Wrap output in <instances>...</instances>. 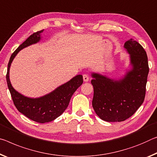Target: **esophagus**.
Returning <instances> with one entry per match:
<instances>
[{
    "mask_svg": "<svg viewBox=\"0 0 157 157\" xmlns=\"http://www.w3.org/2000/svg\"><path fill=\"white\" fill-rule=\"evenodd\" d=\"M83 79H84V82H88L89 81V78L87 74H84L83 75Z\"/></svg>",
    "mask_w": 157,
    "mask_h": 157,
    "instance_id": "34e87169",
    "label": "esophagus"
}]
</instances>
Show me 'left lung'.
Wrapping results in <instances>:
<instances>
[{
	"label": "left lung",
	"instance_id": "obj_1",
	"mask_svg": "<svg viewBox=\"0 0 157 157\" xmlns=\"http://www.w3.org/2000/svg\"><path fill=\"white\" fill-rule=\"evenodd\" d=\"M124 47L130 54L133 68L123 79L115 81L99 74H92V105L97 115L106 121H122L128 119L145 99L149 73L147 53L133 39L126 41Z\"/></svg>",
	"mask_w": 157,
	"mask_h": 157
}]
</instances>
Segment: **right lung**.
Wrapping results in <instances>:
<instances>
[{
    "mask_svg": "<svg viewBox=\"0 0 157 157\" xmlns=\"http://www.w3.org/2000/svg\"><path fill=\"white\" fill-rule=\"evenodd\" d=\"M43 31V30H41L31 35L13 52L7 65L6 74L7 86L17 110L31 120L42 124L53 121L60 116L68 108L74 92L83 83L82 75H78L68 82L59 86L50 94L38 98H27L14 90L9 78L10 67L12 61L21 49L38 42L40 40V33Z\"/></svg>",
    "mask_w": 157,
    "mask_h": 157,
    "instance_id": "obj_1",
    "label": "right lung"
}]
</instances>
